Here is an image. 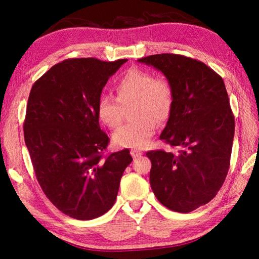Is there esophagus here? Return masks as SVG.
<instances>
[{
  "label": "esophagus",
  "mask_w": 259,
  "mask_h": 259,
  "mask_svg": "<svg viewBox=\"0 0 259 259\" xmlns=\"http://www.w3.org/2000/svg\"><path fill=\"white\" fill-rule=\"evenodd\" d=\"M130 154H131V156L134 157V159H137V157H140L143 155V153L140 152V151H136V150H133L130 152Z\"/></svg>",
  "instance_id": "obj_1"
}]
</instances>
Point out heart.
I'll use <instances>...</instances> for the list:
<instances>
[{
	"label": "heart",
	"mask_w": 259,
	"mask_h": 259,
	"mask_svg": "<svg viewBox=\"0 0 259 259\" xmlns=\"http://www.w3.org/2000/svg\"><path fill=\"white\" fill-rule=\"evenodd\" d=\"M115 98L102 96L98 100L97 115L108 128L115 129L123 120V108H130L131 123L113 135L117 146L128 148L146 147L154 136L157 123H163L171 115L175 95L171 83L164 76H153L145 69L131 67L114 84Z\"/></svg>",
	"instance_id": "1"
}]
</instances>
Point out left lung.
Returning a JSON list of instances; mask_svg holds the SVG:
<instances>
[{
    "label": "left lung",
    "mask_w": 259,
    "mask_h": 259,
    "mask_svg": "<svg viewBox=\"0 0 259 259\" xmlns=\"http://www.w3.org/2000/svg\"><path fill=\"white\" fill-rule=\"evenodd\" d=\"M138 61L163 73L175 95L160 139L179 151L146 153L151 187L164 207L191 212L216 196L229 172L234 115L224 81L202 61L183 55H152Z\"/></svg>",
    "instance_id": "1"
}]
</instances>
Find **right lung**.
<instances>
[{
    "mask_svg": "<svg viewBox=\"0 0 259 259\" xmlns=\"http://www.w3.org/2000/svg\"><path fill=\"white\" fill-rule=\"evenodd\" d=\"M126 60H63L30 90L24 137L35 176L52 204L78 221L113 207L133 161L126 148L104 154L109 138L97 115L103 88Z\"/></svg>",
    "mask_w": 259,
    "mask_h": 259,
    "instance_id": "obj_1",
    "label": "right lung"
}]
</instances>
